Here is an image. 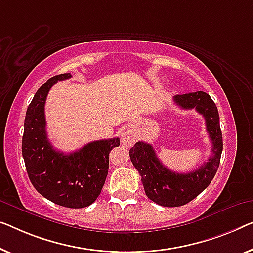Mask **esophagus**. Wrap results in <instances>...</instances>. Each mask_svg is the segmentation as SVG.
I'll use <instances>...</instances> for the list:
<instances>
[{
	"mask_svg": "<svg viewBox=\"0 0 253 253\" xmlns=\"http://www.w3.org/2000/svg\"><path fill=\"white\" fill-rule=\"evenodd\" d=\"M120 139H122L123 144L126 145V146L133 145V143H134L133 135H131L130 133H128V131H124V133L122 134V137H120Z\"/></svg>",
	"mask_w": 253,
	"mask_h": 253,
	"instance_id": "esophagus-1",
	"label": "esophagus"
}]
</instances>
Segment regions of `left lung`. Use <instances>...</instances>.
Masks as SVG:
<instances>
[{
	"label": "left lung",
	"mask_w": 253,
	"mask_h": 253,
	"mask_svg": "<svg viewBox=\"0 0 253 253\" xmlns=\"http://www.w3.org/2000/svg\"><path fill=\"white\" fill-rule=\"evenodd\" d=\"M175 103L185 110L195 109L206 119L207 131L212 143L211 156L207 163L187 174L171 171L160 163L152 145L137 142L129 150V157L137 169L146 197L164 207L184 206L197 198L208 187L218 170L223 152V135L219 125V114L209 94L188 93L174 97Z\"/></svg>",
	"instance_id": "8db88e82"
}]
</instances>
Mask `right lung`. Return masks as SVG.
Masks as SVG:
<instances>
[{"mask_svg":"<svg viewBox=\"0 0 253 253\" xmlns=\"http://www.w3.org/2000/svg\"><path fill=\"white\" fill-rule=\"evenodd\" d=\"M61 74L41 86L25 117L22 157L33 186L55 205L84 208L95 201L104 185L109 169V153L119 146L118 137L94 141L69 154L53 149L47 139L45 101L58 81L70 78Z\"/></svg>","mask_w":253,"mask_h":253,"instance_id":"right-lung-1","label":"right lung"}]
</instances>
